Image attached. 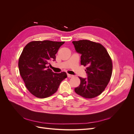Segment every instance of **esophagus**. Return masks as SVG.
Here are the masks:
<instances>
[{
    "label": "esophagus",
    "instance_id": "34e87169",
    "mask_svg": "<svg viewBox=\"0 0 134 134\" xmlns=\"http://www.w3.org/2000/svg\"><path fill=\"white\" fill-rule=\"evenodd\" d=\"M67 75H68V78H72V77H73V76H74V75H71V74H67Z\"/></svg>",
    "mask_w": 134,
    "mask_h": 134
}]
</instances>
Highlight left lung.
Here are the masks:
<instances>
[{
    "mask_svg": "<svg viewBox=\"0 0 134 134\" xmlns=\"http://www.w3.org/2000/svg\"><path fill=\"white\" fill-rule=\"evenodd\" d=\"M76 51L81 55L82 65L87 66L88 78L79 77L80 84L74 89L76 94L85 98L100 95L111 79L112 62L107 51L99 43L82 40L72 41Z\"/></svg>",
    "mask_w": 134,
    "mask_h": 134,
    "instance_id": "1",
    "label": "left lung"
}]
</instances>
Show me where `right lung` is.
<instances>
[{
  "label": "right lung",
  "mask_w": 134,
  "mask_h": 134,
  "mask_svg": "<svg viewBox=\"0 0 134 134\" xmlns=\"http://www.w3.org/2000/svg\"><path fill=\"white\" fill-rule=\"evenodd\" d=\"M65 42L34 41L24 47L18 60L19 73L29 92L39 98L52 96L67 77L65 72L55 73L48 68Z\"/></svg>",
  "instance_id": "right-lung-1"
}]
</instances>
